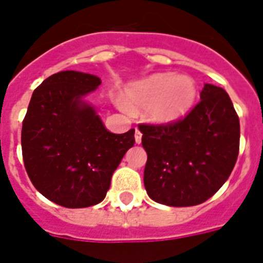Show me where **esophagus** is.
<instances>
[{
  "instance_id": "esophagus-1",
  "label": "esophagus",
  "mask_w": 263,
  "mask_h": 263,
  "mask_svg": "<svg viewBox=\"0 0 263 263\" xmlns=\"http://www.w3.org/2000/svg\"><path fill=\"white\" fill-rule=\"evenodd\" d=\"M135 142L138 144L142 142V132H140L139 129H136V131H135Z\"/></svg>"
}]
</instances>
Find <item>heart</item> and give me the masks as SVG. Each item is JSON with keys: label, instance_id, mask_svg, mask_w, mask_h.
Here are the masks:
<instances>
[{"label": "heart", "instance_id": "heart-1", "mask_svg": "<svg viewBox=\"0 0 263 263\" xmlns=\"http://www.w3.org/2000/svg\"><path fill=\"white\" fill-rule=\"evenodd\" d=\"M198 88L190 76H177L172 72L154 73L131 84L127 88V101L119 99L121 110L147 109V117L156 124H173L191 111Z\"/></svg>", "mask_w": 263, "mask_h": 263}]
</instances>
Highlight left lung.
<instances>
[{"mask_svg":"<svg viewBox=\"0 0 263 263\" xmlns=\"http://www.w3.org/2000/svg\"><path fill=\"white\" fill-rule=\"evenodd\" d=\"M147 153L144 188L157 203H203L228 180L236 164L240 123L224 88L206 83L200 101L183 120L140 124Z\"/></svg>","mask_w":263,"mask_h":263,"instance_id":"obj_1","label":"left lung"}]
</instances>
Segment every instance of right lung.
Here are the masks:
<instances>
[{"label":"right lung","instance_id":"right-lung-1","mask_svg":"<svg viewBox=\"0 0 263 263\" xmlns=\"http://www.w3.org/2000/svg\"><path fill=\"white\" fill-rule=\"evenodd\" d=\"M99 84L98 76L84 72L49 76L32 92L23 120V161L31 183L64 208L102 202L111 175L135 143L134 128L111 134L84 99Z\"/></svg>","mask_w":263,"mask_h":263}]
</instances>
